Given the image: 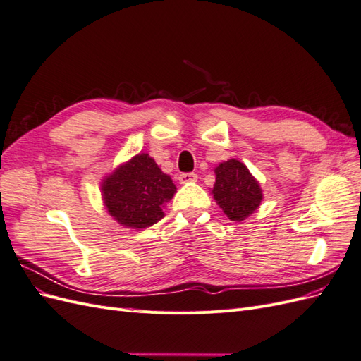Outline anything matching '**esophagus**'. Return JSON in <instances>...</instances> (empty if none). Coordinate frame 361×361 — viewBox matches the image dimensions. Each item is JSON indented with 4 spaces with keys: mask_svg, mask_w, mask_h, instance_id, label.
I'll return each instance as SVG.
<instances>
[{
    "mask_svg": "<svg viewBox=\"0 0 361 361\" xmlns=\"http://www.w3.org/2000/svg\"><path fill=\"white\" fill-rule=\"evenodd\" d=\"M197 180V174L195 173H180L179 174V182L180 183H190Z\"/></svg>",
    "mask_w": 361,
    "mask_h": 361,
    "instance_id": "obj_1",
    "label": "esophagus"
}]
</instances>
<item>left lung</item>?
Returning a JSON list of instances; mask_svg holds the SVG:
<instances>
[{
	"label": "left lung",
	"instance_id": "1",
	"mask_svg": "<svg viewBox=\"0 0 361 361\" xmlns=\"http://www.w3.org/2000/svg\"><path fill=\"white\" fill-rule=\"evenodd\" d=\"M214 199L232 221H243L262 202L259 182L243 162L228 159L215 169Z\"/></svg>",
	"mask_w": 361,
	"mask_h": 361
}]
</instances>
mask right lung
Here are the masks:
<instances>
[{"instance_id":"obj_1","label":"right lung","mask_w":361,"mask_h":361,"mask_svg":"<svg viewBox=\"0 0 361 361\" xmlns=\"http://www.w3.org/2000/svg\"><path fill=\"white\" fill-rule=\"evenodd\" d=\"M174 192L173 180L162 173L147 154H140L118 167L102 183V195L108 212L118 224L145 228L164 216L162 204Z\"/></svg>"}]
</instances>
